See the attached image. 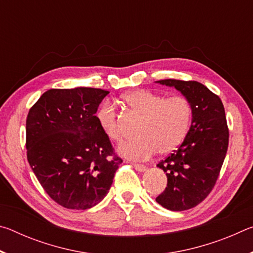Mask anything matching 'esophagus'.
<instances>
[{"label":"esophagus","mask_w":253,"mask_h":253,"mask_svg":"<svg viewBox=\"0 0 253 253\" xmlns=\"http://www.w3.org/2000/svg\"><path fill=\"white\" fill-rule=\"evenodd\" d=\"M132 166H134V169L137 170V172H145V170L147 169L146 166L143 164H136V163H134Z\"/></svg>","instance_id":"obj_1"}]
</instances>
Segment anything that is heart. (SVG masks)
I'll return each mask as SVG.
<instances>
[{"label": "heart", "instance_id": "1", "mask_svg": "<svg viewBox=\"0 0 253 253\" xmlns=\"http://www.w3.org/2000/svg\"><path fill=\"white\" fill-rule=\"evenodd\" d=\"M122 99L143 116L137 129L138 137L118 146L117 151L122 156L129 160H146L156 151L160 154L173 152L185 139L193 118V107L186 97L166 98L147 89H134L124 93ZM96 119L108 138L121 139L122 130L113 106L106 102L99 107Z\"/></svg>", "mask_w": 253, "mask_h": 253}]
</instances>
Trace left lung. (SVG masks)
<instances>
[{"label":"left lung","instance_id":"1","mask_svg":"<svg viewBox=\"0 0 253 253\" xmlns=\"http://www.w3.org/2000/svg\"><path fill=\"white\" fill-rule=\"evenodd\" d=\"M193 107L185 139L176 151L157 164L168 176V186L156 202L170 211L192 209L207 198L215 184L229 144L225 111L219 97L198 81L165 79Z\"/></svg>","mask_w":253,"mask_h":253}]
</instances>
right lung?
<instances>
[{"label": "right lung", "instance_id": "obj_1", "mask_svg": "<svg viewBox=\"0 0 253 253\" xmlns=\"http://www.w3.org/2000/svg\"><path fill=\"white\" fill-rule=\"evenodd\" d=\"M108 93L87 87L50 89L28 114L29 164L48 195L63 208L97 205L123 163L95 115Z\"/></svg>", "mask_w": 253, "mask_h": 253}]
</instances>
